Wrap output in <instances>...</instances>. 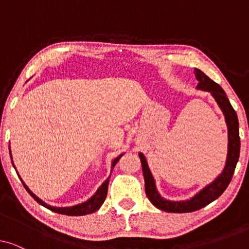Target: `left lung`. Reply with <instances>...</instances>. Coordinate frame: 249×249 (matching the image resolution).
Here are the masks:
<instances>
[{
  "instance_id": "8db88e82",
  "label": "left lung",
  "mask_w": 249,
  "mask_h": 249,
  "mask_svg": "<svg viewBox=\"0 0 249 249\" xmlns=\"http://www.w3.org/2000/svg\"><path fill=\"white\" fill-rule=\"evenodd\" d=\"M196 79L198 80L197 84V89H202L205 91H210L216 101L221 111L223 112L224 119L228 127V155L226 165L222 173L216 179L207 185L206 187L200 190L198 194L192 197L190 199L180 200V202H172L168 200L160 195L158 189H156L155 180L153 178L151 170L148 168L147 161L142 153H138L139 159L142 161V175L145 179V192L147 195L148 199L155 207L159 210L165 211V212L171 213H188L194 212V211L200 210L202 207H205L212 203L213 200L222 195V193L227 189L231 179H232L234 169H236L237 162L239 160V152H240V138H239V122H238L237 113L231 107L229 100H228L226 93L221 88L219 84L215 81L210 79L203 71L199 69H195Z\"/></svg>"
}]
</instances>
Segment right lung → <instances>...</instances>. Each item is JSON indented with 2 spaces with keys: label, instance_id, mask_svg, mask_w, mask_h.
Instances as JSON below:
<instances>
[{
  "label": "right lung",
  "instance_id": "1",
  "mask_svg": "<svg viewBox=\"0 0 249 249\" xmlns=\"http://www.w3.org/2000/svg\"><path fill=\"white\" fill-rule=\"evenodd\" d=\"M122 155H124V154L119 155L117 159H114L113 161H112V166H111L112 169L114 168L115 164H117L119 160L121 159ZM10 156H11V160H12L11 151H10ZM12 164H13V161H12ZM13 166H15V164H13ZM15 169H16V166H15ZM17 173H18V172H17ZM110 177H108V178L105 180L103 183H102L100 188L96 190V193H95L89 199L86 200V202L81 203V204H78V205L70 206V207H54V206L47 205L46 203H44L42 199L38 198V197H37L35 194H34L32 190H30L28 187L26 186V183L22 181V179L20 178V176H19V178H20V180H21V182L23 183V186H25L27 192L30 194V196H32L37 203L40 204V205H43L44 207H46V209L51 210L52 212H55V213H59V214H64V215H72V216H81V215H86V214H90L93 212H96V211L102 206V204L104 203V200H105V198H107V187H108V180H110Z\"/></svg>",
  "mask_w": 249,
  "mask_h": 249
}]
</instances>
